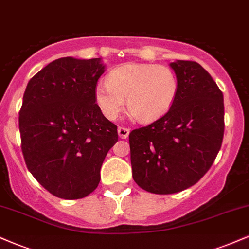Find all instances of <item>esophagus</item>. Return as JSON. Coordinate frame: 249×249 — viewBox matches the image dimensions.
Here are the masks:
<instances>
[{
    "instance_id": "obj_1",
    "label": "esophagus",
    "mask_w": 249,
    "mask_h": 249,
    "mask_svg": "<svg viewBox=\"0 0 249 249\" xmlns=\"http://www.w3.org/2000/svg\"><path fill=\"white\" fill-rule=\"evenodd\" d=\"M128 134H130V130L126 127H118V136L121 137L122 139L127 138Z\"/></svg>"
}]
</instances>
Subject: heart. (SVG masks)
<instances>
[{
	"instance_id": "b5f03b06",
	"label": "heart",
	"mask_w": 249,
	"mask_h": 249,
	"mask_svg": "<svg viewBox=\"0 0 249 249\" xmlns=\"http://www.w3.org/2000/svg\"><path fill=\"white\" fill-rule=\"evenodd\" d=\"M179 82L166 65L128 63L108 73L107 83L95 88V101L101 112L115 121L125 108L141 122H152L170 110L176 101Z\"/></svg>"
}]
</instances>
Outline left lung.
I'll use <instances>...</instances> for the list:
<instances>
[{"instance_id":"left-lung-1","label":"left lung","mask_w":249,"mask_h":249,"mask_svg":"<svg viewBox=\"0 0 249 249\" xmlns=\"http://www.w3.org/2000/svg\"><path fill=\"white\" fill-rule=\"evenodd\" d=\"M179 82L168 112L128 136L132 177L156 194L193 186L212 166L224 138V96L199 63L170 64Z\"/></svg>"}]
</instances>
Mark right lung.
I'll return each instance as SVG.
<instances>
[{
  "mask_svg": "<svg viewBox=\"0 0 249 249\" xmlns=\"http://www.w3.org/2000/svg\"><path fill=\"white\" fill-rule=\"evenodd\" d=\"M105 71L101 58L63 57L28 83L19 111L22 152L28 170L62 199L84 198L96 190L117 126L95 101Z\"/></svg>",
  "mask_w": 249,
  "mask_h": 249,
  "instance_id": "1",
  "label": "right lung"
}]
</instances>
